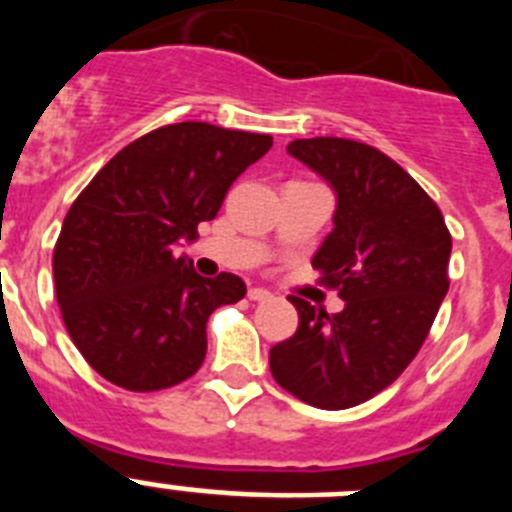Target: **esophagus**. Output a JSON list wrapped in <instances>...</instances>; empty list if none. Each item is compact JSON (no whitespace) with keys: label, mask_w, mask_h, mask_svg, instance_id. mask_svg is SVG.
Wrapping results in <instances>:
<instances>
[{"label":"esophagus","mask_w":512,"mask_h":512,"mask_svg":"<svg viewBox=\"0 0 512 512\" xmlns=\"http://www.w3.org/2000/svg\"><path fill=\"white\" fill-rule=\"evenodd\" d=\"M271 292L269 289H264V287H251L248 289V300H253V302H266V300H271Z\"/></svg>","instance_id":"34e87169"}]
</instances>
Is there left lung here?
Returning a JSON list of instances; mask_svg holds the SVG:
<instances>
[{
  "mask_svg": "<svg viewBox=\"0 0 512 512\" xmlns=\"http://www.w3.org/2000/svg\"><path fill=\"white\" fill-rule=\"evenodd\" d=\"M289 156L338 194L312 269L346 302L328 315L289 297L300 325L269 351L279 387L312 408L346 410L390 387L428 338L449 292L451 233L436 202L387 153L348 138H302Z\"/></svg>",
  "mask_w": 512,
  "mask_h": 512,
  "instance_id": "left-lung-1",
  "label": "left lung"
}]
</instances>
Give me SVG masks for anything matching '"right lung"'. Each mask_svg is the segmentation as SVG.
Listing matches in <instances>:
<instances>
[{"label": "right lung", "instance_id": "1", "mask_svg": "<svg viewBox=\"0 0 512 512\" xmlns=\"http://www.w3.org/2000/svg\"><path fill=\"white\" fill-rule=\"evenodd\" d=\"M271 148V135L176 122L140 135L97 171L66 212L53 282L71 341L94 372L130 392L192 377L207 354V320L243 300L235 274L200 277L176 256L230 184Z\"/></svg>", "mask_w": 512, "mask_h": 512}]
</instances>
